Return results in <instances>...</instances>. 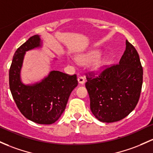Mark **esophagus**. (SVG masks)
<instances>
[{
	"label": "esophagus",
	"mask_w": 153,
	"mask_h": 153,
	"mask_svg": "<svg viewBox=\"0 0 153 153\" xmlns=\"http://www.w3.org/2000/svg\"><path fill=\"white\" fill-rule=\"evenodd\" d=\"M78 83H80V84H83V83H85V78L83 76H79L78 78Z\"/></svg>",
	"instance_id": "obj_1"
}]
</instances>
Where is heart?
<instances>
[{"mask_svg":"<svg viewBox=\"0 0 153 153\" xmlns=\"http://www.w3.org/2000/svg\"><path fill=\"white\" fill-rule=\"evenodd\" d=\"M100 55V51L97 50H91L85 53L78 55L76 60L81 64L89 63L91 61L92 67L95 70H100L103 68L105 65V59Z\"/></svg>","mask_w":153,"mask_h":153,"instance_id":"heart-1","label":"heart"}]
</instances>
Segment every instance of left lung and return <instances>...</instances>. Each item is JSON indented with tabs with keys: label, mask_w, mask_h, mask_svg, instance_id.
<instances>
[{
	"label": "left lung",
	"mask_w": 153,
	"mask_h": 153,
	"mask_svg": "<svg viewBox=\"0 0 153 153\" xmlns=\"http://www.w3.org/2000/svg\"><path fill=\"white\" fill-rule=\"evenodd\" d=\"M90 108L100 121L113 123L122 120L134 110L140 97L143 69L138 52L126 41V50L117 65L105 68L96 76L86 77Z\"/></svg>",
	"instance_id": "1"
}]
</instances>
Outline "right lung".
Segmentation results:
<instances>
[{
  "instance_id": "right-lung-1",
  "label": "right lung",
  "mask_w": 153,
  "mask_h": 153,
  "mask_svg": "<svg viewBox=\"0 0 153 153\" xmlns=\"http://www.w3.org/2000/svg\"><path fill=\"white\" fill-rule=\"evenodd\" d=\"M41 46L40 36L36 35L17 48L9 69V87L16 106L26 118L48 125L59 118L70 94L78 83L75 74L70 75L56 70L50 72L39 83H22L20 71L25 52Z\"/></svg>"
}]
</instances>
